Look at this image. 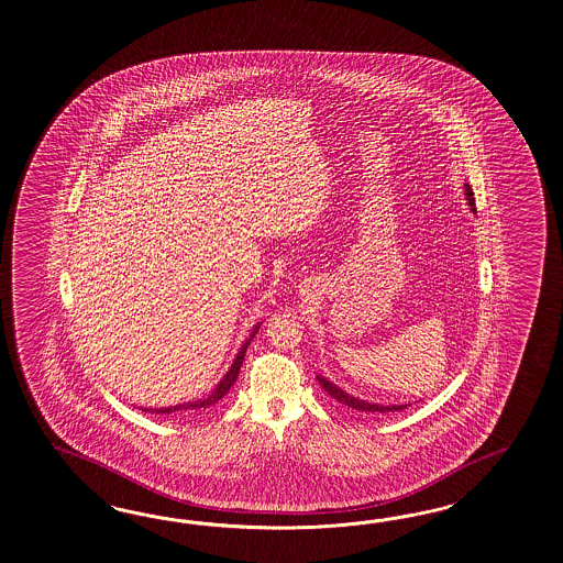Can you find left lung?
Returning a JSON list of instances; mask_svg holds the SVG:
<instances>
[{"mask_svg":"<svg viewBox=\"0 0 563 563\" xmlns=\"http://www.w3.org/2000/svg\"><path fill=\"white\" fill-rule=\"evenodd\" d=\"M463 196H465V202L470 206V210L476 214V200H474V191L470 188V184L463 186ZM317 379L320 388L324 389L336 402L343 404L346 408H353L357 412H365V415H388V412H398V410L412 406V404H375L369 400H361V398L346 394L345 389L339 388L336 384H332L331 379H327L324 375H317Z\"/></svg>","mask_w":563,"mask_h":563,"instance_id":"8db88e82","label":"left lung"}]
</instances>
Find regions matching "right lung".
<instances>
[{
  "instance_id": "1",
  "label": "right lung",
  "mask_w": 563,
  "mask_h": 563,
  "mask_svg": "<svg viewBox=\"0 0 563 563\" xmlns=\"http://www.w3.org/2000/svg\"><path fill=\"white\" fill-rule=\"evenodd\" d=\"M260 329L261 322H257V324L253 327V332L249 334V339H246L245 343L239 349V353L234 355L229 372L222 375V379L218 382L217 388L212 389L206 398L191 400V402L175 404V406H167V408H141V410H143V412H153V415H189V412H200V410H206V408H210V406L220 402V400L227 396V391L232 388V384L236 382L239 372H241V365H243V360H245L246 346L253 341V336L257 334Z\"/></svg>"
}]
</instances>
